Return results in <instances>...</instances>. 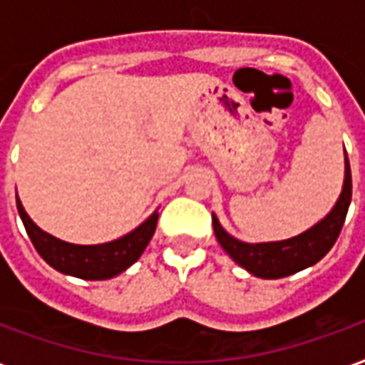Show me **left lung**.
<instances>
[{
    "instance_id": "left-lung-1",
    "label": "left lung",
    "mask_w": 365,
    "mask_h": 365,
    "mask_svg": "<svg viewBox=\"0 0 365 365\" xmlns=\"http://www.w3.org/2000/svg\"><path fill=\"white\" fill-rule=\"evenodd\" d=\"M350 201H352V174H350V162L344 150V183H342L340 197L330 209V213L322 217L311 229L285 240L252 245V242H242L229 235L222 229L217 215H213L215 237L222 246V250L229 254L240 268H245L246 272L262 279H279V277L297 274L327 256L342 230Z\"/></svg>"
}]
</instances>
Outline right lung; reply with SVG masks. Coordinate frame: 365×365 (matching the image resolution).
Masks as SVG:
<instances>
[{"label":"right lung","instance_id":"right-lung-1","mask_svg":"<svg viewBox=\"0 0 365 365\" xmlns=\"http://www.w3.org/2000/svg\"><path fill=\"white\" fill-rule=\"evenodd\" d=\"M17 211H19L21 221L25 225L31 242L35 245L36 252L41 254V258L48 266L58 269L60 274L74 275V277L91 279V282L111 279L120 272L130 268L143 256L144 248L154 237L156 222H158V209H156L135 230H130L117 240L103 242V245H72L36 227L25 211V207L21 205L19 197H17Z\"/></svg>","mask_w":365,"mask_h":365}]
</instances>
